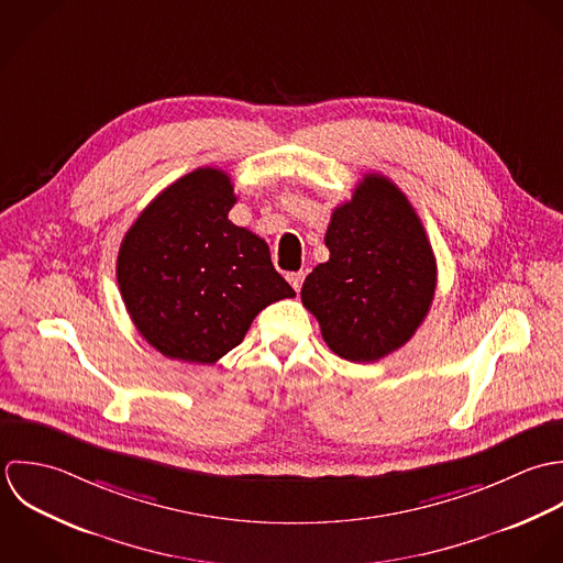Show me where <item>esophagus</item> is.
Masks as SVG:
<instances>
[{
	"label": "esophagus",
	"instance_id": "34e87169",
	"mask_svg": "<svg viewBox=\"0 0 563 563\" xmlns=\"http://www.w3.org/2000/svg\"><path fill=\"white\" fill-rule=\"evenodd\" d=\"M287 280H289V285H291L296 291H300V287H302V283H305V272L287 274Z\"/></svg>",
	"mask_w": 563,
	"mask_h": 563
}]
</instances>
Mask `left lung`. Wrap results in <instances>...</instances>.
I'll return each instance as SVG.
<instances>
[{
    "mask_svg": "<svg viewBox=\"0 0 563 563\" xmlns=\"http://www.w3.org/2000/svg\"><path fill=\"white\" fill-rule=\"evenodd\" d=\"M331 258L302 285V305L341 358L369 363L405 345L433 305L438 265L407 196L367 174L331 216Z\"/></svg>",
    "mask_w": 563,
    "mask_h": 563,
    "instance_id": "8db88e82",
    "label": "left lung"
}]
</instances>
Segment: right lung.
Masks as SVG:
<instances>
[{
    "instance_id": "1",
    "label": "right lung",
    "mask_w": 563,
    "mask_h": 563,
    "mask_svg": "<svg viewBox=\"0 0 563 563\" xmlns=\"http://www.w3.org/2000/svg\"><path fill=\"white\" fill-rule=\"evenodd\" d=\"M234 202L230 176L200 167L161 191L119 245L130 320L169 358L216 363L267 305L296 296L267 243L228 220Z\"/></svg>"
}]
</instances>
